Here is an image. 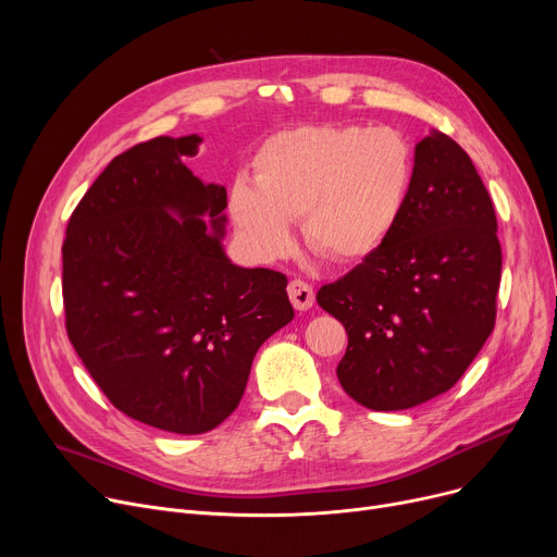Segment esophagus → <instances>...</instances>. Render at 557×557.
Segmentation results:
<instances>
[{
  "label": "esophagus",
  "instance_id": "1",
  "mask_svg": "<svg viewBox=\"0 0 557 557\" xmlns=\"http://www.w3.org/2000/svg\"><path fill=\"white\" fill-rule=\"evenodd\" d=\"M288 298L298 311H307L313 307V288H311V284H307L302 280H290L288 282Z\"/></svg>",
  "mask_w": 557,
  "mask_h": 557
}]
</instances>
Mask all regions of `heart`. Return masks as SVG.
<instances>
[{
  "label": "heart",
  "mask_w": 557,
  "mask_h": 557,
  "mask_svg": "<svg viewBox=\"0 0 557 557\" xmlns=\"http://www.w3.org/2000/svg\"><path fill=\"white\" fill-rule=\"evenodd\" d=\"M252 182L230 189V216L261 259L307 246L330 261L357 263L382 250L416 185V156L395 128L298 126L271 135L252 158Z\"/></svg>",
  "instance_id": "heart-1"
}]
</instances>
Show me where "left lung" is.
Here are the masks:
<instances>
[{"mask_svg":"<svg viewBox=\"0 0 557 557\" xmlns=\"http://www.w3.org/2000/svg\"><path fill=\"white\" fill-rule=\"evenodd\" d=\"M499 282L492 198L470 156L433 131L416 146V185L393 237L315 296L347 332L343 391L372 411L447 393L494 330Z\"/></svg>","mask_w":557,"mask_h":557,"instance_id":"obj_1","label":"left lung"}]
</instances>
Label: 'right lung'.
<instances>
[{
    "label": "right lung",
    "instance_id": "add662e5",
    "mask_svg": "<svg viewBox=\"0 0 557 557\" xmlns=\"http://www.w3.org/2000/svg\"><path fill=\"white\" fill-rule=\"evenodd\" d=\"M200 141L156 137L116 156L63 242L65 327L78 359L122 413L183 435L239 406L259 345L296 315L286 275L225 257V187L185 164Z\"/></svg>",
    "mask_w": 557,
    "mask_h": 557
}]
</instances>
